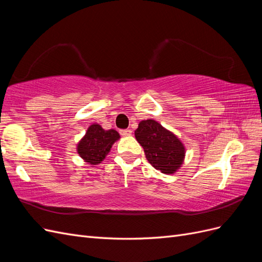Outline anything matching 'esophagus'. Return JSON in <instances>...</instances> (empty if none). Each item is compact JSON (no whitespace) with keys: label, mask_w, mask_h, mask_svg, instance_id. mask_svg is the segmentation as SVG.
Segmentation results:
<instances>
[{"label":"esophagus","mask_w":262,"mask_h":262,"mask_svg":"<svg viewBox=\"0 0 262 262\" xmlns=\"http://www.w3.org/2000/svg\"><path fill=\"white\" fill-rule=\"evenodd\" d=\"M132 133V131L130 129H124V130H120V134L122 137H128Z\"/></svg>","instance_id":"1"}]
</instances>
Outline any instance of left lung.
Here are the masks:
<instances>
[{
  "label": "left lung",
  "instance_id": "left-lung-1",
  "mask_svg": "<svg viewBox=\"0 0 262 262\" xmlns=\"http://www.w3.org/2000/svg\"><path fill=\"white\" fill-rule=\"evenodd\" d=\"M148 163L163 173H175L185 161L186 148L171 131L153 119L142 120L134 131Z\"/></svg>",
  "mask_w": 262,
  "mask_h": 262
}]
</instances>
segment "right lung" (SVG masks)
I'll list each match as a JSON object with an SVG mask.
<instances>
[{
	"label": "right lung",
	"instance_id": "add662e5",
	"mask_svg": "<svg viewBox=\"0 0 262 262\" xmlns=\"http://www.w3.org/2000/svg\"><path fill=\"white\" fill-rule=\"evenodd\" d=\"M119 139L120 136L116 130H105L98 123H93L77 143L76 150L85 163L98 165L105 160L110 148Z\"/></svg>",
	"mask_w": 262,
	"mask_h": 262
}]
</instances>
